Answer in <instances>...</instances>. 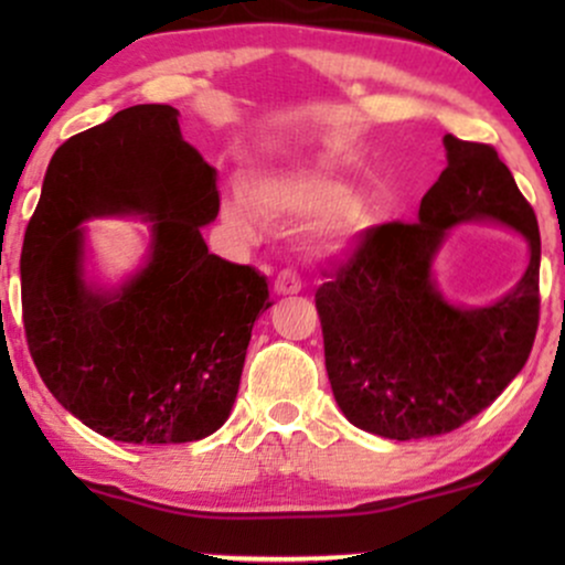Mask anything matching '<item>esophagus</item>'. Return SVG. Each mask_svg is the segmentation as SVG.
<instances>
[{
	"label": "esophagus",
	"instance_id": "esophagus-1",
	"mask_svg": "<svg viewBox=\"0 0 565 565\" xmlns=\"http://www.w3.org/2000/svg\"><path fill=\"white\" fill-rule=\"evenodd\" d=\"M300 289H302V278L297 276V270H291V268L278 270V276L274 281L276 295H297Z\"/></svg>",
	"mask_w": 565,
	"mask_h": 565
}]
</instances>
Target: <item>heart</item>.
Instances as JSON below:
<instances>
[{"label": "heart", "mask_w": 565, "mask_h": 565, "mask_svg": "<svg viewBox=\"0 0 565 565\" xmlns=\"http://www.w3.org/2000/svg\"><path fill=\"white\" fill-rule=\"evenodd\" d=\"M350 201H353L350 188L332 174L291 170L257 180L252 193L246 188H236L225 204V215L236 228L252 231L260 215L276 223H289V220L327 217L342 212L340 228L355 231L364 225V215L359 206H350Z\"/></svg>", "instance_id": "heart-1"}]
</instances>
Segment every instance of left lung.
Returning <instances> with one entry per match:
<instances>
[{"label":"left lung","mask_w":565,"mask_h":565,"mask_svg":"<svg viewBox=\"0 0 565 565\" xmlns=\"http://www.w3.org/2000/svg\"><path fill=\"white\" fill-rule=\"evenodd\" d=\"M446 170L417 223L372 225L316 291L327 374L342 414L393 440L446 436L497 398L529 361L540 327V225L489 142L446 135ZM494 216L530 238L522 284L497 306L465 311L440 298L429 263L445 231Z\"/></svg>","instance_id":"obj_1"}]
</instances>
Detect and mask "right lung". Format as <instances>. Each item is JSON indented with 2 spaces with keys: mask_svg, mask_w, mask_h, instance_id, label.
I'll use <instances>...</instances> for the list:
<instances>
[{
  "mask_svg": "<svg viewBox=\"0 0 565 565\" xmlns=\"http://www.w3.org/2000/svg\"><path fill=\"white\" fill-rule=\"evenodd\" d=\"M215 170L183 140L178 111L132 106L63 142L21 252L23 329L39 377L84 425L125 444H188L228 419L268 284L212 255ZM138 211L154 255L116 296L81 278L78 223Z\"/></svg>",
  "mask_w": 565,
  "mask_h": 565,
  "instance_id": "add662e5",
  "label": "right lung"
}]
</instances>
